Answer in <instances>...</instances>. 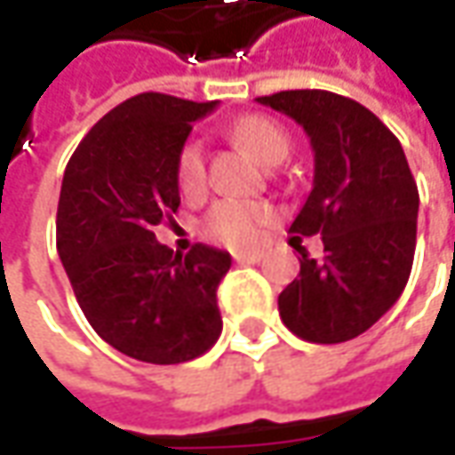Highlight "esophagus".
Returning a JSON list of instances; mask_svg holds the SVG:
<instances>
[{
    "mask_svg": "<svg viewBox=\"0 0 455 455\" xmlns=\"http://www.w3.org/2000/svg\"><path fill=\"white\" fill-rule=\"evenodd\" d=\"M233 258L237 263H258L263 258V253L260 251H237V253H233Z\"/></svg>",
    "mask_w": 455,
    "mask_h": 455,
    "instance_id": "esophagus-1",
    "label": "esophagus"
}]
</instances>
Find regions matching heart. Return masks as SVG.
<instances>
[{"instance_id": "b5f03b06", "label": "heart", "mask_w": 455, "mask_h": 455, "mask_svg": "<svg viewBox=\"0 0 455 455\" xmlns=\"http://www.w3.org/2000/svg\"><path fill=\"white\" fill-rule=\"evenodd\" d=\"M237 144L253 154L260 164L273 166L289 156L291 139L275 121L266 116H245L233 126ZM177 187L187 197H195L204 189L207 182V164L200 141H187L177 154ZM271 218V210L260 202L220 200L202 220V233L230 248H245L258 237V228Z\"/></svg>"}]
</instances>
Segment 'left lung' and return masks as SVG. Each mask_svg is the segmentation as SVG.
<instances>
[{
    "mask_svg": "<svg viewBox=\"0 0 455 455\" xmlns=\"http://www.w3.org/2000/svg\"><path fill=\"white\" fill-rule=\"evenodd\" d=\"M293 118L314 149V187L291 222L322 235L323 260L301 251V273L278 296L296 337L339 344L390 311L411 278L418 187L395 133L370 108L329 91L255 98Z\"/></svg>",
    "mask_w": 455,
    "mask_h": 455,
    "instance_id": "1",
    "label": "left lung"
}]
</instances>
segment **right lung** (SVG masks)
Instances as JSON below:
<instances>
[{
  "instance_id": "right-lung-1",
  "label": "right lung",
  "mask_w": 455,
  "mask_h": 455,
  "mask_svg": "<svg viewBox=\"0 0 455 455\" xmlns=\"http://www.w3.org/2000/svg\"><path fill=\"white\" fill-rule=\"evenodd\" d=\"M212 108L215 100L139 93L103 116L65 166L62 268L98 337L139 362H189L222 331L218 286L230 253L197 243L180 255L154 235L180 207L177 154Z\"/></svg>"
}]
</instances>
